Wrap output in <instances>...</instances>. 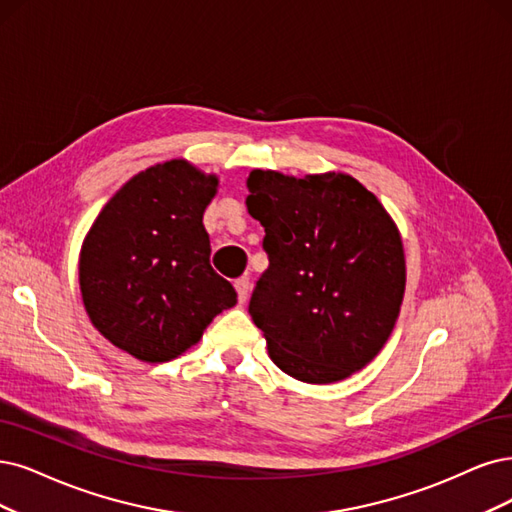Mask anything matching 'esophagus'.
Instances as JSON below:
<instances>
[{
    "label": "esophagus",
    "instance_id": "obj_1",
    "mask_svg": "<svg viewBox=\"0 0 512 512\" xmlns=\"http://www.w3.org/2000/svg\"><path fill=\"white\" fill-rule=\"evenodd\" d=\"M234 287H236V293H238V301L242 304V301L246 299V295H249V289H251L249 276H240V278L234 282Z\"/></svg>",
    "mask_w": 512,
    "mask_h": 512
}]
</instances>
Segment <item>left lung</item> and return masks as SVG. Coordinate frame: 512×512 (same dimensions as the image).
<instances>
[{"mask_svg": "<svg viewBox=\"0 0 512 512\" xmlns=\"http://www.w3.org/2000/svg\"><path fill=\"white\" fill-rule=\"evenodd\" d=\"M249 213L270 266L249 312L272 361L295 380L333 384L390 337L405 293L401 234L369 189L342 173L249 175Z\"/></svg>", "mask_w": 512, "mask_h": 512, "instance_id": "obj_1", "label": "left lung"}]
</instances>
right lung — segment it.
Listing matches in <instances>:
<instances>
[{"label": "right lung", "mask_w": 512, "mask_h": 512, "mask_svg": "<svg viewBox=\"0 0 512 512\" xmlns=\"http://www.w3.org/2000/svg\"><path fill=\"white\" fill-rule=\"evenodd\" d=\"M217 177L185 160L156 164L113 196L82 244L80 289L92 325L145 363H166L200 342L236 306L211 268L202 215Z\"/></svg>", "instance_id": "obj_1"}]
</instances>
